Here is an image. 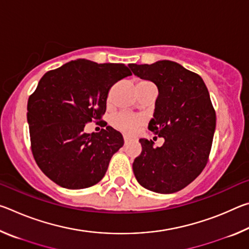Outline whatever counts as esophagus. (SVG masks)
Wrapping results in <instances>:
<instances>
[{
  "instance_id": "esophagus-1",
  "label": "esophagus",
  "mask_w": 249,
  "mask_h": 249,
  "mask_svg": "<svg viewBox=\"0 0 249 249\" xmlns=\"http://www.w3.org/2000/svg\"><path fill=\"white\" fill-rule=\"evenodd\" d=\"M123 137H124V142H127L130 141V137L128 136V135H124Z\"/></svg>"
}]
</instances>
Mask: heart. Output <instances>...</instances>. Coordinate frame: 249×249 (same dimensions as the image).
Returning a JSON list of instances; mask_svg holds the SVG:
<instances>
[{"label":"heart","mask_w":249,"mask_h":249,"mask_svg":"<svg viewBox=\"0 0 249 249\" xmlns=\"http://www.w3.org/2000/svg\"><path fill=\"white\" fill-rule=\"evenodd\" d=\"M142 123H144V119H142V116L129 114V113L125 112L119 113V114L113 117V124H114L119 129L127 133L135 132L141 125H142Z\"/></svg>","instance_id":"1"}]
</instances>
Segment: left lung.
I'll use <instances>...</instances> for the list:
<instances>
[{
  "label": "left lung",
  "mask_w": 249,
  "mask_h": 249,
  "mask_svg": "<svg viewBox=\"0 0 249 249\" xmlns=\"http://www.w3.org/2000/svg\"><path fill=\"white\" fill-rule=\"evenodd\" d=\"M128 67L135 75L157 86L148 129L165 140L154 148L153 141L141 138L134 175L147 190L162 195L182 190L204 169L212 147L216 115L208 88L199 74L175 61Z\"/></svg>",
  "instance_id": "left-lung-1"
}]
</instances>
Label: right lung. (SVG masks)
I'll list each match as a JSON object with an SVG mask.
<instances>
[{
	"instance_id": "right-lung-1",
	"label": "right lung",
	"mask_w": 249,
	"mask_h": 249,
	"mask_svg": "<svg viewBox=\"0 0 249 249\" xmlns=\"http://www.w3.org/2000/svg\"><path fill=\"white\" fill-rule=\"evenodd\" d=\"M128 75L124 64L78 59L39 80L28 99L27 122L34 158L54 183L78 190L103 178L123 136L111 126L87 134L84 126L101 120L111 87Z\"/></svg>"
}]
</instances>
